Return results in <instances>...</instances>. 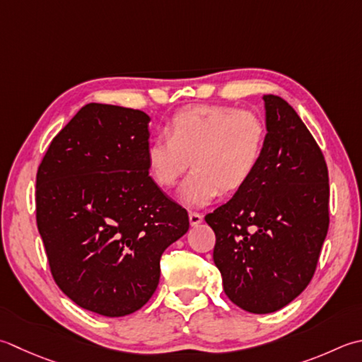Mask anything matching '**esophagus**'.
I'll use <instances>...</instances> for the list:
<instances>
[{"label":"esophagus","mask_w":362,"mask_h":362,"mask_svg":"<svg viewBox=\"0 0 362 362\" xmlns=\"http://www.w3.org/2000/svg\"><path fill=\"white\" fill-rule=\"evenodd\" d=\"M188 216H189V224L191 226H197V224L202 223V215L197 214V211H189Z\"/></svg>","instance_id":"obj_1"}]
</instances>
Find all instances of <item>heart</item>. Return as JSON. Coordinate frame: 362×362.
Here are the masks:
<instances>
[{
  "label": "heart",
  "mask_w": 362,
  "mask_h": 362,
  "mask_svg": "<svg viewBox=\"0 0 362 362\" xmlns=\"http://www.w3.org/2000/svg\"><path fill=\"white\" fill-rule=\"evenodd\" d=\"M166 136L153 138L146 160L152 179L173 188L183 171H193L180 189L189 205H202L250 182L264 157L267 127L257 112L230 106L197 105L168 120Z\"/></svg>",
  "instance_id": "b5f03b06"
}]
</instances>
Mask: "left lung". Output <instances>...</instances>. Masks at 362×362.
I'll return each instance as SVG.
<instances>
[{
	"label": "left lung",
	"mask_w": 362,
	"mask_h": 362,
	"mask_svg": "<svg viewBox=\"0 0 362 362\" xmlns=\"http://www.w3.org/2000/svg\"><path fill=\"white\" fill-rule=\"evenodd\" d=\"M264 102L267 144L257 171L205 215L224 292L252 314L274 313L308 287L329 226L322 148L284 98L264 95Z\"/></svg>",
	"instance_id": "8db88e82"
}]
</instances>
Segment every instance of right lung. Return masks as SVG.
<instances>
[{"mask_svg": "<svg viewBox=\"0 0 362 362\" xmlns=\"http://www.w3.org/2000/svg\"><path fill=\"white\" fill-rule=\"evenodd\" d=\"M151 117L88 103L56 134L35 177V221L49 272L78 306L122 317L151 300L163 251L188 211L148 175Z\"/></svg>", "mask_w": 362, "mask_h": 362, "instance_id": "right-lung-1", "label": "right lung"}]
</instances>
